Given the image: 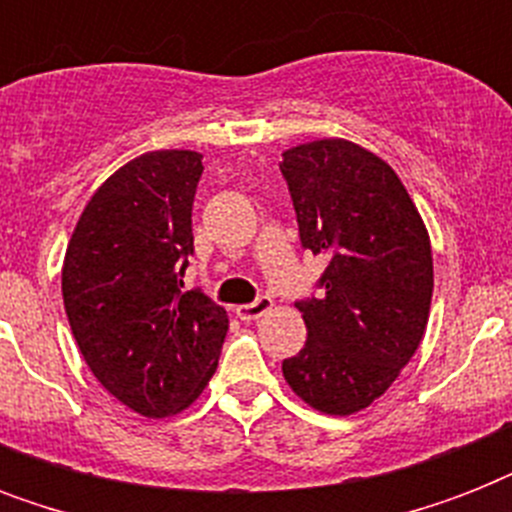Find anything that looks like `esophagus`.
Listing matches in <instances>:
<instances>
[{
  "label": "esophagus",
  "instance_id": "1",
  "mask_svg": "<svg viewBox=\"0 0 512 512\" xmlns=\"http://www.w3.org/2000/svg\"><path fill=\"white\" fill-rule=\"evenodd\" d=\"M271 308H273L271 297H257L255 303L239 305V308H236V316H239L241 321H257L260 316H265V313L271 311Z\"/></svg>",
  "mask_w": 512,
  "mask_h": 512
}]
</instances>
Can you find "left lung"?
I'll return each instance as SVG.
<instances>
[{
	"mask_svg": "<svg viewBox=\"0 0 512 512\" xmlns=\"http://www.w3.org/2000/svg\"><path fill=\"white\" fill-rule=\"evenodd\" d=\"M300 244L329 265L319 297L297 300L308 340L281 372L305 404L353 414L380 398L428 327L433 255L404 183L350 140L281 154Z\"/></svg>",
	"mask_w": 512,
	"mask_h": 512,
	"instance_id": "left-lung-1",
	"label": "left lung"
}]
</instances>
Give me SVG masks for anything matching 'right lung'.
<instances>
[{
  "mask_svg": "<svg viewBox=\"0 0 512 512\" xmlns=\"http://www.w3.org/2000/svg\"><path fill=\"white\" fill-rule=\"evenodd\" d=\"M201 154L151 151L87 201L68 241L63 305L98 382L143 417L193 404L217 369L228 313L183 289Z\"/></svg>",
  "mask_w": 512,
  "mask_h": 512,
  "instance_id": "add662e5",
  "label": "right lung"
}]
</instances>
